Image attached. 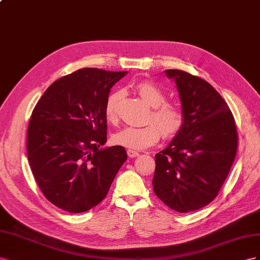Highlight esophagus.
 Wrapping results in <instances>:
<instances>
[{"mask_svg":"<svg viewBox=\"0 0 260 260\" xmlns=\"http://www.w3.org/2000/svg\"><path fill=\"white\" fill-rule=\"evenodd\" d=\"M127 154L129 158H136L139 155V152L138 151H135V150H132V149H128L127 150Z\"/></svg>","mask_w":260,"mask_h":260,"instance_id":"esophagus-1","label":"esophagus"}]
</instances>
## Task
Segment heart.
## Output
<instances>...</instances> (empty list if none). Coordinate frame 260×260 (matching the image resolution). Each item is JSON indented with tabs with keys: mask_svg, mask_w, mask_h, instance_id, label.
Listing matches in <instances>:
<instances>
[{
	"mask_svg": "<svg viewBox=\"0 0 260 260\" xmlns=\"http://www.w3.org/2000/svg\"><path fill=\"white\" fill-rule=\"evenodd\" d=\"M135 89L147 105L152 108L149 122H154L159 127L153 123L142 127L128 126L113 135V142L118 146L132 150H142L157 144L161 134L167 138H172L179 134L184 125L182 110L173 103L166 102L165 92L150 81H142L136 85ZM120 95V91H114L107 99L105 115L109 122L115 121L116 107Z\"/></svg>",
	"mask_w": 260,
	"mask_h": 260,
	"instance_id": "obj_1",
	"label": "heart"
}]
</instances>
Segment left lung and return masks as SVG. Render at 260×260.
I'll return each instance as SVG.
<instances>
[{"label": "left lung", "instance_id": "8db88e82", "mask_svg": "<svg viewBox=\"0 0 260 260\" xmlns=\"http://www.w3.org/2000/svg\"><path fill=\"white\" fill-rule=\"evenodd\" d=\"M180 93L184 125L154 155L153 191L177 212L198 210L217 197L237 150L231 110L206 80L180 70H166Z\"/></svg>", "mask_w": 260, "mask_h": 260}]
</instances>
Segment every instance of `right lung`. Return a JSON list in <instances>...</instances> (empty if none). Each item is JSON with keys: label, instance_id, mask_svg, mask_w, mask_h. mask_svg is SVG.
<instances>
[{"label": "right lung", "instance_id": "obj_1", "mask_svg": "<svg viewBox=\"0 0 260 260\" xmlns=\"http://www.w3.org/2000/svg\"><path fill=\"white\" fill-rule=\"evenodd\" d=\"M127 72L80 69L55 80L37 103L27 132V154L42 194L65 211L80 213L107 196L127 159L107 143L106 102Z\"/></svg>", "mask_w": 260, "mask_h": 260}]
</instances>
